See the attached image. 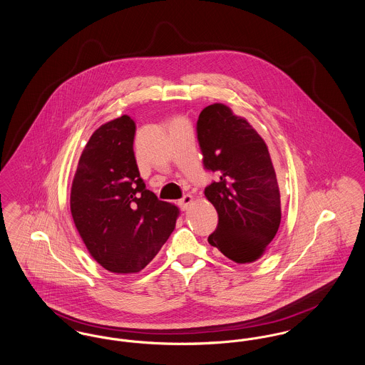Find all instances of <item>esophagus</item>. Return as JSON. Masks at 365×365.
Listing matches in <instances>:
<instances>
[{
    "label": "esophagus",
    "mask_w": 365,
    "mask_h": 365,
    "mask_svg": "<svg viewBox=\"0 0 365 365\" xmlns=\"http://www.w3.org/2000/svg\"><path fill=\"white\" fill-rule=\"evenodd\" d=\"M192 202V197L190 194H186L183 198L179 200V207L182 209H187V207Z\"/></svg>",
    "instance_id": "obj_1"
}]
</instances>
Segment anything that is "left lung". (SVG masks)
<instances>
[{"instance_id":"left-lung-1","label":"left lung","mask_w":365,"mask_h":365,"mask_svg":"<svg viewBox=\"0 0 365 365\" xmlns=\"http://www.w3.org/2000/svg\"><path fill=\"white\" fill-rule=\"evenodd\" d=\"M197 138L205 170L217 178L205 197L219 223L208 242L230 260L260 259L280 225V192L268 148L257 131L223 104L204 108Z\"/></svg>"}]
</instances>
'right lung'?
I'll use <instances>...</instances> for the list:
<instances>
[{"instance_id": "1", "label": "right lung", "mask_w": 365, "mask_h": 365, "mask_svg": "<svg viewBox=\"0 0 365 365\" xmlns=\"http://www.w3.org/2000/svg\"><path fill=\"white\" fill-rule=\"evenodd\" d=\"M135 123L123 115L97 128L71 187V213L91 257L115 274H135L174 231L179 209L160 201L139 175Z\"/></svg>"}]
</instances>
